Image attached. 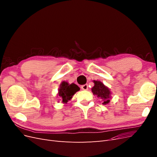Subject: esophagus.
<instances>
[{
  "label": "esophagus",
  "instance_id": "1",
  "mask_svg": "<svg viewBox=\"0 0 157 157\" xmlns=\"http://www.w3.org/2000/svg\"><path fill=\"white\" fill-rule=\"evenodd\" d=\"M81 89L83 90H87L88 89V84H84L82 86H81Z\"/></svg>",
  "mask_w": 157,
  "mask_h": 157
}]
</instances>
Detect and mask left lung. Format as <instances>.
Masks as SVG:
<instances>
[{"instance_id": "left-lung-1", "label": "left lung", "mask_w": 157, "mask_h": 157, "mask_svg": "<svg viewBox=\"0 0 157 157\" xmlns=\"http://www.w3.org/2000/svg\"><path fill=\"white\" fill-rule=\"evenodd\" d=\"M94 86L92 88L94 95L99 98L102 101L103 105H106L110 102L111 98V92L107 86L99 80H94Z\"/></svg>"}]
</instances>
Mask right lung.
Masks as SVG:
<instances>
[{
    "mask_svg": "<svg viewBox=\"0 0 157 157\" xmlns=\"http://www.w3.org/2000/svg\"><path fill=\"white\" fill-rule=\"evenodd\" d=\"M80 90V88L74 83L69 84L66 81L61 82L57 96H59L63 103H67L73 98V95Z\"/></svg>",
    "mask_w": 157,
    "mask_h": 157,
    "instance_id": "obj_1",
    "label": "right lung"
}]
</instances>
